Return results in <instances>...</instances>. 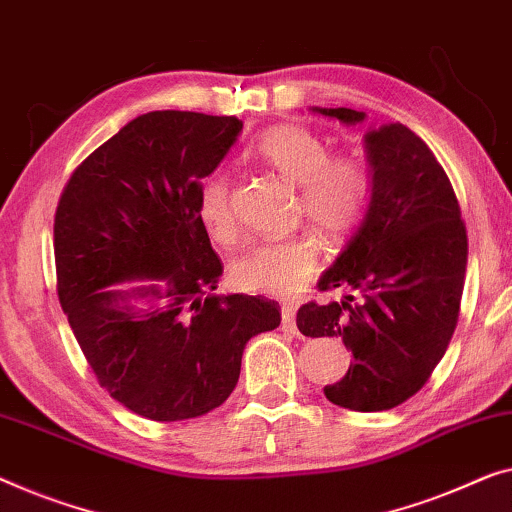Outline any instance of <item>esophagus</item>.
<instances>
[{"instance_id": "esophagus-1", "label": "esophagus", "mask_w": 512, "mask_h": 512, "mask_svg": "<svg viewBox=\"0 0 512 512\" xmlns=\"http://www.w3.org/2000/svg\"><path fill=\"white\" fill-rule=\"evenodd\" d=\"M281 330L288 335H298V325H295V307L281 305Z\"/></svg>"}]
</instances>
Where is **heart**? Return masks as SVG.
Here are the masks:
<instances>
[{"instance_id":"b5f03b06","label":"heart","mask_w":512,"mask_h":512,"mask_svg":"<svg viewBox=\"0 0 512 512\" xmlns=\"http://www.w3.org/2000/svg\"><path fill=\"white\" fill-rule=\"evenodd\" d=\"M249 157L298 184L295 212L307 217L325 238L344 240L365 219L374 196V170L362 154H330L328 143L318 133L286 124L263 131L249 147ZM196 212L212 240L231 244L238 238L228 175L205 177L198 189ZM318 261V240L309 233H298L249 247L233 261L231 277L244 291L286 298L314 277Z\"/></svg>"}]
</instances>
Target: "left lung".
<instances>
[{
	"label": "left lung",
	"mask_w": 512,
	"mask_h": 512,
	"mask_svg": "<svg viewBox=\"0 0 512 512\" xmlns=\"http://www.w3.org/2000/svg\"><path fill=\"white\" fill-rule=\"evenodd\" d=\"M344 124L351 108H316ZM374 196L321 291L351 288L360 298L298 309L305 337H342L353 362L325 385L332 404L351 411L395 409L427 383L457 328L466 274V226L446 170L404 124L367 133Z\"/></svg>",
	"instance_id": "obj_1"
}]
</instances>
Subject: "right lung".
Segmentation results:
<instances>
[{
	"mask_svg": "<svg viewBox=\"0 0 512 512\" xmlns=\"http://www.w3.org/2000/svg\"><path fill=\"white\" fill-rule=\"evenodd\" d=\"M238 117L140 115L73 170L55 212L57 295L108 395L147 420L217 409L244 344L274 330L261 295H219L221 258L198 219V189L238 140ZM161 280L136 292L113 283ZM129 297L144 300L138 308Z\"/></svg>",
	"mask_w": 512,
	"mask_h": 512,
	"instance_id": "1",
	"label": "right lung"
}]
</instances>
